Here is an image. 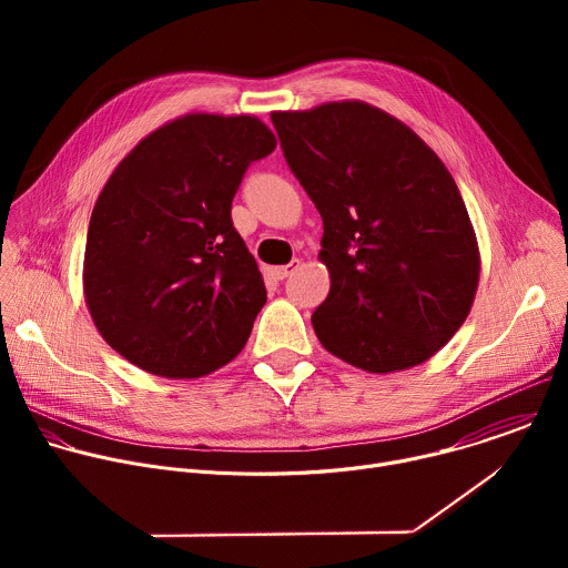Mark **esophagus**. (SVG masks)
<instances>
[{"label":"esophagus","instance_id":"esophagus-1","mask_svg":"<svg viewBox=\"0 0 568 568\" xmlns=\"http://www.w3.org/2000/svg\"><path fill=\"white\" fill-rule=\"evenodd\" d=\"M298 267H301V263H298V261H292L290 265H283V267H274V276L283 281V278H287L290 274H294Z\"/></svg>","mask_w":568,"mask_h":568}]
</instances>
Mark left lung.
I'll return each instance as SVG.
<instances>
[{
    "label": "left lung",
    "instance_id": "obj_1",
    "mask_svg": "<svg viewBox=\"0 0 568 568\" xmlns=\"http://www.w3.org/2000/svg\"><path fill=\"white\" fill-rule=\"evenodd\" d=\"M272 123L323 220L321 346L379 375L434 357L467 318L480 274L471 220L438 154L364 101L272 112Z\"/></svg>",
    "mask_w": 568,
    "mask_h": 568
}]
</instances>
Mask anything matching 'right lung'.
Masks as SVG:
<instances>
[{"instance_id": "add662e5", "label": "right lung", "mask_w": 568, "mask_h": 568, "mask_svg": "<svg viewBox=\"0 0 568 568\" xmlns=\"http://www.w3.org/2000/svg\"><path fill=\"white\" fill-rule=\"evenodd\" d=\"M274 148L252 114L191 112L121 159L92 211L83 292L97 331L130 364L193 379L245 348L267 290L231 202Z\"/></svg>"}]
</instances>
